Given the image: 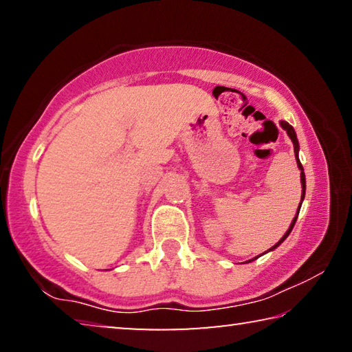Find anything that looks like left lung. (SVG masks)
<instances>
[{
    "instance_id": "obj_1",
    "label": "left lung",
    "mask_w": 352,
    "mask_h": 352,
    "mask_svg": "<svg viewBox=\"0 0 352 352\" xmlns=\"http://www.w3.org/2000/svg\"><path fill=\"white\" fill-rule=\"evenodd\" d=\"M281 124V127L285 130V132H287V135H289V138L292 140V142H294V148H295V158H296V164H298V168H300V170H301V186H302V194H301V204H302V200H305V194H306V177H305V169H302V166H301V163H300V158H298V151H300V144H298V140H296V133H295V130H294V127L290 126L289 122H285V121H281L279 122ZM301 204H300V208H301ZM300 208H298V211H296V216H295V219L292 220V223H290V226H289V230L285 231V234L281 237V239H279V242L278 243H275V245H273L269 252H272V250H275L276 247H279L281 245V243L285 241V237H287L289 234H290V231L294 230V226H295V222H296V219H298V214H300ZM259 256H256V258H253V259H250L248 262H252V261H254V259H258Z\"/></svg>"
}]
</instances>
